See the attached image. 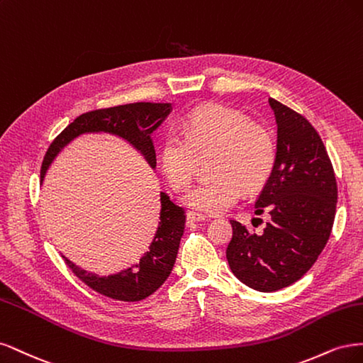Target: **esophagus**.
I'll return each mask as SVG.
<instances>
[{
    "label": "esophagus",
    "mask_w": 363,
    "mask_h": 363,
    "mask_svg": "<svg viewBox=\"0 0 363 363\" xmlns=\"http://www.w3.org/2000/svg\"><path fill=\"white\" fill-rule=\"evenodd\" d=\"M199 221H205V216L197 214V213H189L186 214V223L193 225V223H199Z\"/></svg>",
    "instance_id": "34e87169"
}]
</instances>
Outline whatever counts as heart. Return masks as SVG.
Masks as SVG:
<instances>
[{"instance_id": "b5f03b06", "label": "heart", "mask_w": 363, "mask_h": 363, "mask_svg": "<svg viewBox=\"0 0 363 363\" xmlns=\"http://www.w3.org/2000/svg\"><path fill=\"white\" fill-rule=\"evenodd\" d=\"M213 155V179L194 185L184 202L199 213H225L245 194L261 190L276 164L277 149L273 134L255 125L247 116L225 105L196 107L182 121V135L170 133L160 146V164L174 190L193 179L199 157Z\"/></svg>"}]
</instances>
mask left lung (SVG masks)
<instances>
[{
    "label": "left lung",
    "instance_id": "1",
    "mask_svg": "<svg viewBox=\"0 0 363 363\" xmlns=\"http://www.w3.org/2000/svg\"><path fill=\"white\" fill-rule=\"evenodd\" d=\"M277 123L276 164L255 203L270 220L261 235L240 221L226 258L244 285L261 292L289 286L305 276L330 237L337 185L333 166L315 128L301 114L270 98Z\"/></svg>",
    "mask_w": 363,
    "mask_h": 363
}]
</instances>
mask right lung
I'll use <instances>...</instances> for the list:
<instances>
[{"instance_id":"1","label":"right lung","mask_w":363,"mask_h":363,"mask_svg":"<svg viewBox=\"0 0 363 363\" xmlns=\"http://www.w3.org/2000/svg\"><path fill=\"white\" fill-rule=\"evenodd\" d=\"M170 111L172 104L135 102L78 116L71 125H67L57 135L46 150L42 162L40 181L43 182L46 170L50 169L55 157L72 140L83 134L105 133L118 135L137 149L145 157L147 164L155 169L157 155L150 134L167 119ZM160 221L154 240L149 245V250L137 264L116 274L99 276L75 265L66 256H63L65 262L79 280H83L87 286L105 297L121 301H140L154 294L172 273L185 228L184 209L174 205L167 193H160Z\"/></svg>"}]
</instances>
